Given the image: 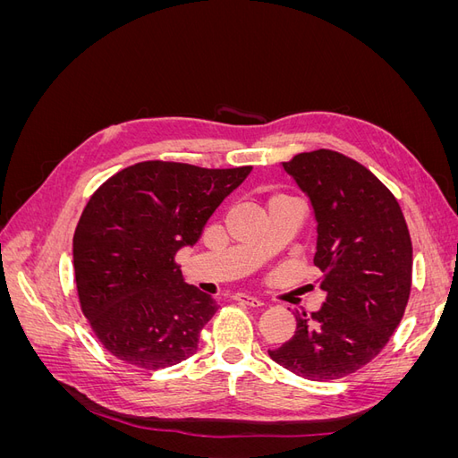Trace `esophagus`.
Segmentation results:
<instances>
[{
    "label": "esophagus",
    "instance_id": "obj_1",
    "mask_svg": "<svg viewBox=\"0 0 458 458\" xmlns=\"http://www.w3.org/2000/svg\"><path fill=\"white\" fill-rule=\"evenodd\" d=\"M237 301H241V303H244V306H248V308H261L263 306V301L261 300H258V298H254V296H244V294H239L237 298H234Z\"/></svg>",
    "mask_w": 458,
    "mask_h": 458
}]
</instances>
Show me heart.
<instances>
[{
    "instance_id": "1",
    "label": "heart",
    "mask_w": 458,
    "mask_h": 458,
    "mask_svg": "<svg viewBox=\"0 0 458 458\" xmlns=\"http://www.w3.org/2000/svg\"><path fill=\"white\" fill-rule=\"evenodd\" d=\"M275 200H281V199H275ZM275 200H271V202H275Z\"/></svg>"
}]
</instances>
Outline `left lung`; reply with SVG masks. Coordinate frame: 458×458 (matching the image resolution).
<instances>
[{"label": "left lung", "instance_id": "1", "mask_svg": "<svg viewBox=\"0 0 458 458\" xmlns=\"http://www.w3.org/2000/svg\"><path fill=\"white\" fill-rule=\"evenodd\" d=\"M283 168L311 200L327 300L311 317L296 313L294 336L269 355L301 378L338 380L370 363L403 318L411 234L390 189L353 158L318 148Z\"/></svg>", "mask_w": 458, "mask_h": 458}]
</instances>
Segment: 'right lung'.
Returning <instances> with one entry per match:
<instances>
[{
	"mask_svg": "<svg viewBox=\"0 0 458 458\" xmlns=\"http://www.w3.org/2000/svg\"><path fill=\"white\" fill-rule=\"evenodd\" d=\"M250 172L147 160L93 192L74 233V275L81 313L106 352L147 370L197 352L217 306L183 283L175 254L200 239Z\"/></svg>",
	"mask_w": 458,
	"mask_h": 458,
	"instance_id": "right-lung-1",
	"label": "right lung"
}]
</instances>
